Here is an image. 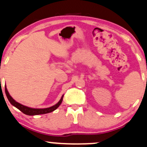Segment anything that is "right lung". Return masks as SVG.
Instances as JSON below:
<instances>
[{"mask_svg":"<svg viewBox=\"0 0 147 147\" xmlns=\"http://www.w3.org/2000/svg\"><path fill=\"white\" fill-rule=\"evenodd\" d=\"M5 94H6L7 97L9 101L11 102V105L15 106L16 108L18 109L19 110H20L21 112L24 113V114L29 115V116H34V115H39V114H47V113L53 112L54 110H55V109L57 108L60 105H61V102H62V100H63V96H62L59 101L58 102L56 105L52 106V107H48V108H45V109H33V108H30V107H26V106L21 105L20 103H19V102L16 101L15 100H13V98H12V97L9 95V94L7 90L6 86H5Z\"/></svg>","mask_w":147,"mask_h":147,"instance_id":"1","label":"right lung"}]
</instances>
